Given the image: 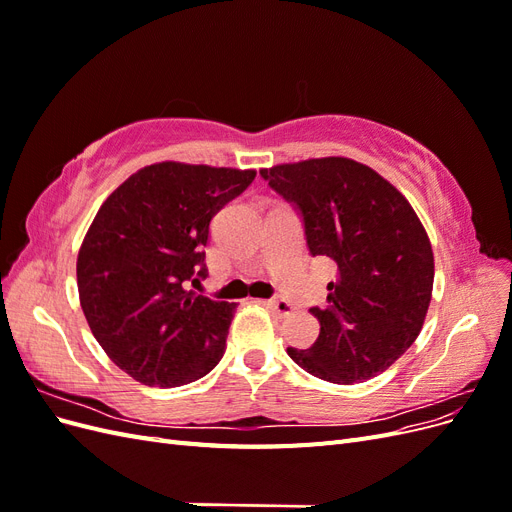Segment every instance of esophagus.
Here are the masks:
<instances>
[{"mask_svg": "<svg viewBox=\"0 0 512 512\" xmlns=\"http://www.w3.org/2000/svg\"><path fill=\"white\" fill-rule=\"evenodd\" d=\"M267 305L273 309V312L280 316V318H286V316H290L292 312H294V307L288 303V301H284V299H269L267 301Z\"/></svg>", "mask_w": 512, "mask_h": 512, "instance_id": "esophagus-1", "label": "esophagus"}]
</instances>
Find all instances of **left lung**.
<instances>
[{
    "label": "left lung",
    "mask_w": 512,
    "mask_h": 512,
    "mask_svg": "<svg viewBox=\"0 0 512 512\" xmlns=\"http://www.w3.org/2000/svg\"><path fill=\"white\" fill-rule=\"evenodd\" d=\"M297 205L312 256L337 265L327 307H312L320 335L288 348L307 374L335 384L389 369L423 329L433 290V252L408 198L374 168L350 158H312L262 168Z\"/></svg>",
    "instance_id": "8db88e82"
}]
</instances>
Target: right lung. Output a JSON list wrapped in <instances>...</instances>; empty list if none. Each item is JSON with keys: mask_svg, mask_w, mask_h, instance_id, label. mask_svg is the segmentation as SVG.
<instances>
[{"mask_svg": "<svg viewBox=\"0 0 512 512\" xmlns=\"http://www.w3.org/2000/svg\"><path fill=\"white\" fill-rule=\"evenodd\" d=\"M256 170L158 162L108 196L76 258L91 333L136 382L173 389L207 376L237 303L194 288L207 277L209 224Z\"/></svg>", "mask_w": 512, "mask_h": 512, "instance_id": "add662e5", "label": "right lung"}]
</instances>
